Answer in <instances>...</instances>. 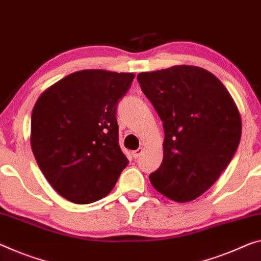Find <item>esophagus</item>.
<instances>
[{"mask_svg": "<svg viewBox=\"0 0 261 261\" xmlns=\"http://www.w3.org/2000/svg\"><path fill=\"white\" fill-rule=\"evenodd\" d=\"M142 151H143V150H142V148H139V149H136V150H134V151H133V153H132V155H133V158H134V159H138V158H139V156L142 154Z\"/></svg>", "mask_w": 261, "mask_h": 261, "instance_id": "34e87169", "label": "esophagus"}]
</instances>
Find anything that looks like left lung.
<instances>
[{
	"mask_svg": "<svg viewBox=\"0 0 261 261\" xmlns=\"http://www.w3.org/2000/svg\"><path fill=\"white\" fill-rule=\"evenodd\" d=\"M138 82L163 121V161L150 183L175 202L198 198L239 146L242 119L233 99L216 75L198 66L142 72Z\"/></svg>",
	"mask_w": 261,
	"mask_h": 261,
	"instance_id": "left-lung-1",
	"label": "left lung"
}]
</instances>
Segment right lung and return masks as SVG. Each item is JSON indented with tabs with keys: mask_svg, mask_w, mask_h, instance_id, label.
<instances>
[{
	"mask_svg": "<svg viewBox=\"0 0 261 261\" xmlns=\"http://www.w3.org/2000/svg\"><path fill=\"white\" fill-rule=\"evenodd\" d=\"M134 77L105 70L77 71L36 101L31 149L47 182L70 202L89 204L105 197L127 167L115 114Z\"/></svg>",
	"mask_w": 261,
	"mask_h": 261,
	"instance_id": "right-lung-1",
	"label": "right lung"
}]
</instances>
